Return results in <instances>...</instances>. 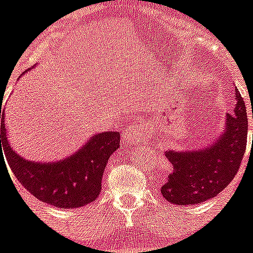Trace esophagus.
Returning <instances> with one entry per match:
<instances>
[{
    "label": "esophagus",
    "instance_id": "esophagus-1",
    "mask_svg": "<svg viewBox=\"0 0 253 253\" xmlns=\"http://www.w3.org/2000/svg\"><path fill=\"white\" fill-rule=\"evenodd\" d=\"M123 139L128 143H138L146 139L144 134L138 131V123L135 119H130L126 125H125V130L123 131Z\"/></svg>",
    "mask_w": 253,
    "mask_h": 253
}]
</instances>
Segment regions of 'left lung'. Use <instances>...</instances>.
Here are the masks:
<instances>
[{"label":"left lung","mask_w":253,"mask_h":253,"mask_svg":"<svg viewBox=\"0 0 253 253\" xmlns=\"http://www.w3.org/2000/svg\"><path fill=\"white\" fill-rule=\"evenodd\" d=\"M236 100L233 114H227L224 131L213 144L199 151L165 152L173 171L161 187V193L169 203H204L224 190L237 175L247 146L249 120L238 91Z\"/></svg>","instance_id":"1"}]
</instances>
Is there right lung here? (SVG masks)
<instances>
[{"mask_svg": "<svg viewBox=\"0 0 253 253\" xmlns=\"http://www.w3.org/2000/svg\"><path fill=\"white\" fill-rule=\"evenodd\" d=\"M0 149H7L8 165L17 181L37 199L62 209H75L95 202L101 191V178L111 154L118 149L120 134H96L75 154L58 162H30L10 147L0 109ZM4 136V138H2Z\"/></svg>", "mask_w": 253, "mask_h": 253, "instance_id": "1", "label": "right lung"}]
</instances>
